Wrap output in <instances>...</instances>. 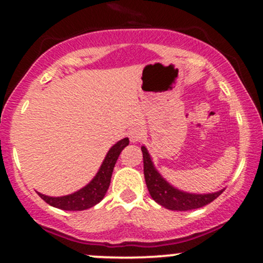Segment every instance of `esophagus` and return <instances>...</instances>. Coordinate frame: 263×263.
I'll return each mask as SVG.
<instances>
[{
    "label": "esophagus",
    "mask_w": 263,
    "mask_h": 263,
    "mask_svg": "<svg viewBox=\"0 0 263 263\" xmlns=\"http://www.w3.org/2000/svg\"><path fill=\"white\" fill-rule=\"evenodd\" d=\"M128 137L131 142H134V143H137V142H140L142 138L144 137V131L142 128H132L131 131L128 132Z\"/></svg>",
    "instance_id": "esophagus-1"
}]
</instances>
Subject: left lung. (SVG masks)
I'll return each mask as SVG.
<instances>
[{
  "mask_svg": "<svg viewBox=\"0 0 263 263\" xmlns=\"http://www.w3.org/2000/svg\"><path fill=\"white\" fill-rule=\"evenodd\" d=\"M143 155V173L146 179L147 188L156 203H158L165 209L177 211H188L211 203L224 192V189L215 193L208 194H197V193H188L177 189L161 176L153 164L152 158L148 151L144 146L141 147Z\"/></svg>",
  "mask_w": 263,
  "mask_h": 263,
  "instance_id": "1",
  "label": "left lung"
}]
</instances>
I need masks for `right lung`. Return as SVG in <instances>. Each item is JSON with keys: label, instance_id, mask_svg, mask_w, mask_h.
Segmentation results:
<instances>
[{"label": "right lung", "instance_id": "1", "mask_svg": "<svg viewBox=\"0 0 263 263\" xmlns=\"http://www.w3.org/2000/svg\"><path fill=\"white\" fill-rule=\"evenodd\" d=\"M128 143L129 141L127 137L115 143L108 149L96 176L84 188L79 189L78 192H74L73 194L64 195V197H48V195L38 193L39 197L43 199L45 203L62 210L81 211L92 208L93 205L100 203L104 199L108 186H110L111 176H112L114 167L116 164L117 158H119L122 149L126 146H128Z\"/></svg>", "mask_w": 263, "mask_h": 263}]
</instances>
